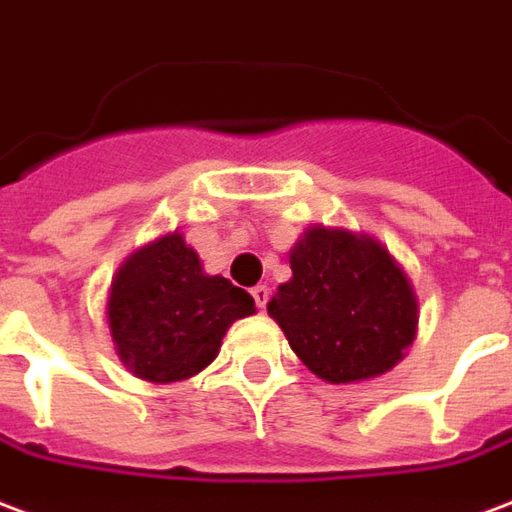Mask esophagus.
<instances>
[{
	"label": "esophagus",
	"mask_w": 512,
	"mask_h": 512,
	"mask_svg": "<svg viewBox=\"0 0 512 512\" xmlns=\"http://www.w3.org/2000/svg\"><path fill=\"white\" fill-rule=\"evenodd\" d=\"M251 294H253V300H256V308H259V311H264V305H267V300H270V289L259 283V286H253Z\"/></svg>",
	"instance_id": "esophagus-1"
}]
</instances>
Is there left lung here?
I'll use <instances>...</instances> for the list:
<instances>
[{"label":"left lung","mask_w":512,"mask_h":512,"mask_svg":"<svg viewBox=\"0 0 512 512\" xmlns=\"http://www.w3.org/2000/svg\"><path fill=\"white\" fill-rule=\"evenodd\" d=\"M292 281L267 313L308 371L330 384L387 374L417 335V294L382 242L311 226L289 253Z\"/></svg>","instance_id":"8db88e82"}]
</instances>
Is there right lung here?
<instances>
[{
	"label": "right lung",
	"instance_id": "right-lung-1",
	"mask_svg": "<svg viewBox=\"0 0 512 512\" xmlns=\"http://www.w3.org/2000/svg\"><path fill=\"white\" fill-rule=\"evenodd\" d=\"M251 313V294L223 275H207L179 231L130 253L106 302L119 360L155 384L199 374L218 357L231 324Z\"/></svg>",
	"mask_w": 512,
	"mask_h": 512
}]
</instances>
